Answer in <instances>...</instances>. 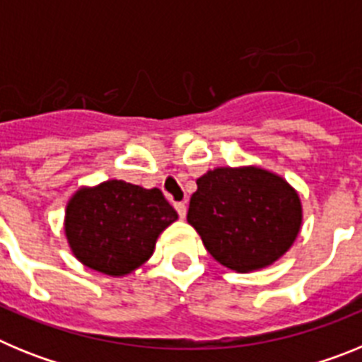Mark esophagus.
Wrapping results in <instances>:
<instances>
[{"mask_svg": "<svg viewBox=\"0 0 362 362\" xmlns=\"http://www.w3.org/2000/svg\"><path fill=\"white\" fill-rule=\"evenodd\" d=\"M174 206H175V210H177L179 217L187 216V203H185V201H181V203H175Z\"/></svg>", "mask_w": 362, "mask_h": 362, "instance_id": "34e87169", "label": "esophagus"}]
</instances>
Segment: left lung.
I'll return each mask as SVG.
<instances>
[{
  "label": "left lung",
  "instance_id": "1",
  "mask_svg": "<svg viewBox=\"0 0 362 362\" xmlns=\"http://www.w3.org/2000/svg\"><path fill=\"white\" fill-rule=\"evenodd\" d=\"M187 219L216 261L235 272L264 268L292 246L300 201L263 168H216L197 179Z\"/></svg>",
  "mask_w": 362,
  "mask_h": 362
}]
</instances>
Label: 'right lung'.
<instances>
[{
	"instance_id": "right-lung-1",
	"label": "right lung",
	"mask_w": 362,
	"mask_h": 362,
	"mask_svg": "<svg viewBox=\"0 0 362 362\" xmlns=\"http://www.w3.org/2000/svg\"><path fill=\"white\" fill-rule=\"evenodd\" d=\"M177 212L159 188L107 181L79 190L66 206L65 232L76 257L107 276H124L152 255Z\"/></svg>"
}]
</instances>
